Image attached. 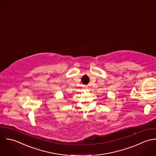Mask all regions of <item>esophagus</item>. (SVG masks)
Listing matches in <instances>:
<instances>
[{"instance_id":"34e87169","label":"esophagus","mask_w":156,"mask_h":156,"mask_svg":"<svg viewBox=\"0 0 156 156\" xmlns=\"http://www.w3.org/2000/svg\"><path fill=\"white\" fill-rule=\"evenodd\" d=\"M83 90H88V87H86V86H84V88H83Z\"/></svg>"}]
</instances>
